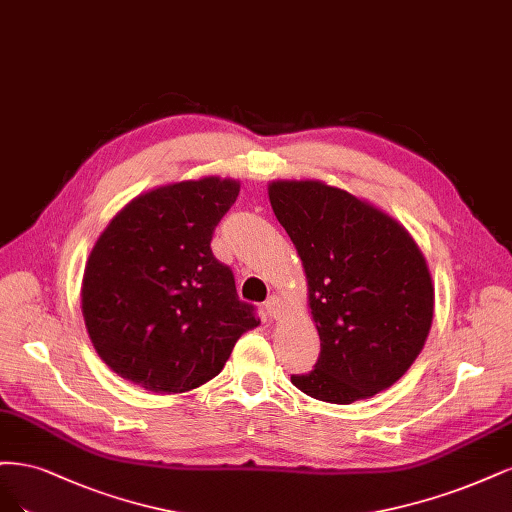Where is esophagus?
Masks as SVG:
<instances>
[{
  "instance_id": "obj_1",
  "label": "esophagus",
  "mask_w": 512,
  "mask_h": 512,
  "mask_svg": "<svg viewBox=\"0 0 512 512\" xmlns=\"http://www.w3.org/2000/svg\"><path fill=\"white\" fill-rule=\"evenodd\" d=\"M266 312L270 319H278L280 312H283V304H280V300L272 295V298H268V302H266Z\"/></svg>"
}]
</instances>
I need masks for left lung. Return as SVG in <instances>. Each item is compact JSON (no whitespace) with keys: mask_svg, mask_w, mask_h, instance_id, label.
<instances>
[{"mask_svg":"<svg viewBox=\"0 0 512 512\" xmlns=\"http://www.w3.org/2000/svg\"><path fill=\"white\" fill-rule=\"evenodd\" d=\"M278 223L298 249L321 338L315 370L291 383L329 404H353L400 381L434 319V285L404 225L321 180H274Z\"/></svg>","mask_w":512,"mask_h":512,"instance_id":"obj_1","label":"left lung"}]
</instances>
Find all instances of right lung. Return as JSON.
I'll return each instance as SVG.
<instances>
[{"label": "right lung", "instance_id": "add662e5", "mask_svg": "<svg viewBox=\"0 0 512 512\" xmlns=\"http://www.w3.org/2000/svg\"><path fill=\"white\" fill-rule=\"evenodd\" d=\"M240 183L204 176L134 197L97 238L82 276L89 338L106 366L155 393L217 376L259 325L232 270L212 255L214 227Z\"/></svg>", "mask_w": 512, "mask_h": 512}]
</instances>
